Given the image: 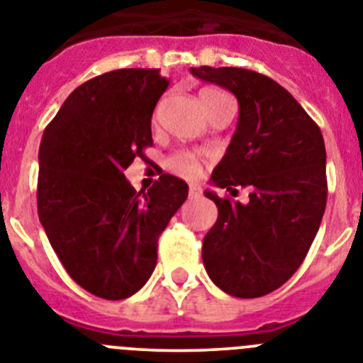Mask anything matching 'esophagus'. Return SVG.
I'll return each mask as SVG.
<instances>
[{
	"label": "esophagus",
	"instance_id": "34e87169",
	"mask_svg": "<svg viewBox=\"0 0 363 363\" xmlns=\"http://www.w3.org/2000/svg\"><path fill=\"white\" fill-rule=\"evenodd\" d=\"M200 196H201V189L200 187L189 189V200H198Z\"/></svg>",
	"mask_w": 363,
	"mask_h": 363
}]
</instances>
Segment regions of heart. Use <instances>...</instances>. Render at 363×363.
<instances>
[{"label": "heart", "mask_w": 363, "mask_h": 363, "mask_svg": "<svg viewBox=\"0 0 363 363\" xmlns=\"http://www.w3.org/2000/svg\"><path fill=\"white\" fill-rule=\"evenodd\" d=\"M225 92L218 91V89H213V86H207L203 91L200 92V101L201 99H214L223 96ZM167 169L176 174L184 176L187 179H194L200 176L201 172V165L198 156H194L192 152H187V150H179V152H174L171 158L167 160Z\"/></svg>", "instance_id": "b5f03b06"}]
</instances>
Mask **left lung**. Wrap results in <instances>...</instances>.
I'll return each instance as SVG.
<instances>
[{
	"instance_id": "8db88e82",
	"label": "left lung",
	"mask_w": 363,
	"mask_h": 363,
	"mask_svg": "<svg viewBox=\"0 0 363 363\" xmlns=\"http://www.w3.org/2000/svg\"><path fill=\"white\" fill-rule=\"evenodd\" d=\"M191 72L230 91L240 105L238 127L213 171V184L251 191L245 205L205 192L218 207L201 247L205 271L230 296H264L298 271L322 223V130L269 76L238 67H192Z\"/></svg>"
}]
</instances>
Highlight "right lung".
Returning <instances> with one entry per match:
<instances>
[{
  "instance_id": "add662e5",
  "label": "right lung",
  "mask_w": 363,
  "mask_h": 363,
  "mask_svg": "<svg viewBox=\"0 0 363 363\" xmlns=\"http://www.w3.org/2000/svg\"><path fill=\"white\" fill-rule=\"evenodd\" d=\"M167 86L160 69L96 76L65 99L41 138V225L69 277L105 300L147 284L158 238L187 200V184L176 176L136 192L123 174L152 145L150 118Z\"/></svg>"
}]
</instances>
